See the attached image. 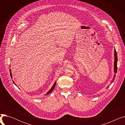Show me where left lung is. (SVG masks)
Segmentation results:
<instances>
[{"label":"left lung","instance_id":"8db88e82","mask_svg":"<svg viewBox=\"0 0 125 125\" xmlns=\"http://www.w3.org/2000/svg\"><path fill=\"white\" fill-rule=\"evenodd\" d=\"M114 56H115V61H114V73H116L117 72V54L116 52V50L115 49V51H114ZM115 75H114V77H113V80H111V83H113L115 80ZM108 87V86L107 87V88Z\"/></svg>","mask_w":125,"mask_h":125}]
</instances>
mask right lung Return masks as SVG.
Wrapping results in <instances>:
<instances>
[{
  "instance_id": "add662e5",
  "label": "right lung",
  "mask_w": 125,
  "mask_h": 125,
  "mask_svg": "<svg viewBox=\"0 0 125 125\" xmlns=\"http://www.w3.org/2000/svg\"><path fill=\"white\" fill-rule=\"evenodd\" d=\"M10 77H11V78H12V74H11V69H10ZM12 82H13V83H14L16 85V86H17V85H16V84L15 83V82H14V81H12ZM56 82H55V83H54V84H53V86H52V87L51 88V89L48 92L46 93L45 94V95H48V94H49L50 93H51L52 92V91L54 89V88H55V86H56Z\"/></svg>"
}]
</instances>
